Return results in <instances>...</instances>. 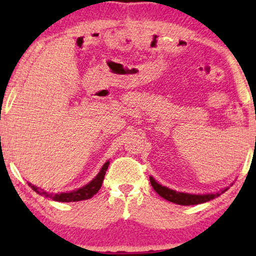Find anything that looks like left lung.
<instances>
[{"label":"left lung","instance_id":"1","mask_svg":"<svg viewBox=\"0 0 256 256\" xmlns=\"http://www.w3.org/2000/svg\"><path fill=\"white\" fill-rule=\"evenodd\" d=\"M150 183H152V186L154 188L157 194H158L160 197L166 199L168 202H174V204L178 205H197L202 204V202H206L211 199H214L216 197H219L220 194H224L227 188H224V190L218 194H184V192H178L174 190H171V188L166 186H162V185L157 183V182L154 180L152 177H150Z\"/></svg>","mask_w":256,"mask_h":256}]
</instances>
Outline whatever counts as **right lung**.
<instances>
[{
  "instance_id": "obj_1",
  "label": "right lung",
  "mask_w": 256,
  "mask_h": 256,
  "mask_svg": "<svg viewBox=\"0 0 256 256\" xmlns=\"http://www.w3.org/2000/svg\"><path fill=\"white\" fill-rule=\"evenodd\" d=\"M108 166H110V162L104 163V166L101 168L100 172L93 178V180H90L88 184L85 185V186L80 188H78V190L71 191V192H62V194H48V192H45L43 190H40V188L34 186V185H31V184H29V185L32 188V190L37 192L38 194L44 196V197H46V198H51L56 202H70L86 200V199L92 198L93 196L96 194V192L100 190L101 185H102L104 174H106V171L108 169Z\"/></svg>"
}]
</instances>
